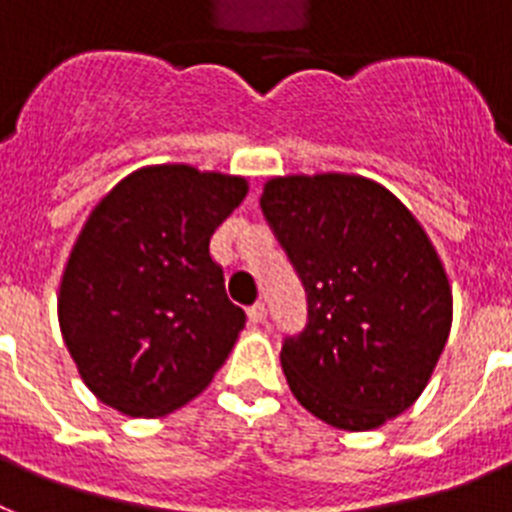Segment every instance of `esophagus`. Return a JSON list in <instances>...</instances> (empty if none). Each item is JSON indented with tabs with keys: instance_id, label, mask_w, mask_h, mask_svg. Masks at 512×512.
<instances>
[{
	"instance_id": "esophagus-1",
	"label": "esophagus",
	"mask_w": 512,
	"mask_h": 512,
	"mask_svg": "<svg viewBox=\"0 0 512 512\" xmlns=\"http://www.w3.org/2000/svg\"><path fill=\"white\" fill-rule=\"evenodd\" d=\"M247 317H249V322H263L265 317H268V307H265L263 302H257V304H252V307L247 309Z\"/></svg>"
}]
</instances>
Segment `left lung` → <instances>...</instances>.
Wrapping results in <instances>:
<instances>
[{
    "label": "left lung",
    "mask_w": 512,
    "mask_h": 512,
    "mask_svg": "<svg viewBox=\"0 0 512 512\" xmlns=\"http://www.w3.org/2000/svg\"><path fill=\"white\" fill-rule=\"evenodd\" d=\"M260 205L307 289L283 375L320 422L367 432L424 393L453 325V289L406 205L359 174H286Z\"/></svg>",
    "instance_id": "8db88e82"
}]
</instances>
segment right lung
<instances>
[{
    "mask_svg": "<svg viewBox=\"0 0 512 512\" xmlns=\"http://www.w3.org/2000/svg\"><path fill=\"white\" fill-rule=\"evenodd\" d=\"M249 192L244 176L156 163L90 210L59 281L77 372L124 416H166L210 385L244 328L210 236Z\"/></svg>",
    "mask_w": 512,
    "mask_h": 512,
    "instance_id": "1",
    "label": "right lung"
}]
</instances>
